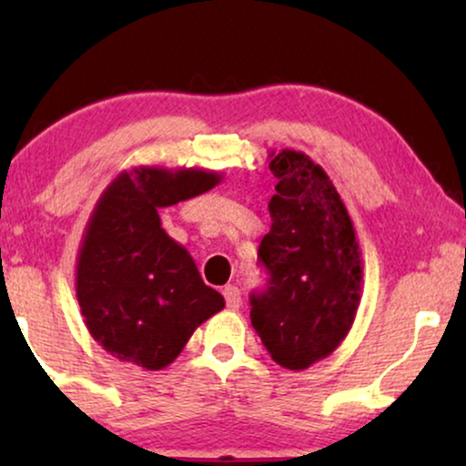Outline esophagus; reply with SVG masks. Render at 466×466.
<instances>
[{
    "mask_svg": "<svg viewBox=\"0 0 466 466\" xmlns=\"http://www.w3.org/2000/svg\"><path fill=\"white\" fill-rule=\"evenodd\" d=\"M222 295H225V303H227V308L228 309H239V305H241V290L238 289V286H233V284H228V286H225V289H222Z\"/></svg>",
    "mask_w": 466,
    "mask_h": 466,
    "instance_id": "1",
    "label": "esophagus"
}]
</instances>
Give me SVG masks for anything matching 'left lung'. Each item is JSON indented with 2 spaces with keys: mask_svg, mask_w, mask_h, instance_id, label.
<instances>
[{
  "mask_svg": "<svg viewBox=\"0 0 466 466\" xmlns=\"http://www.w3.org/2000/svg\"><path fill=\"white\" fill-rule=\"evenodd\" d=\"M278 177L271 228L258 246L267 289L250 297V318L279 367L303 371L333 354L352 329L362 292L360 246L346 206L305 152L269 155Z\"/></svg>",
  "mask_w": 466,
  "mask_h": 466,
  "instance_id": "left-lung-1",
  "label": "left lung"
}]
</instances>
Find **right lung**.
I'll list each match as a JSON object with an SVG mask.
<instances>
[{
	"instance_id": "add662e5",
	"label": "right lung",
	"mask_w": 466,
	"mask_h": 466,
	"mask_svg": "<svg viewBox=\"0 0 466 466\" xmlns=\"http://www.w3.org/2000/svg\"><path fill=\"white\" fill-rule=\"evenodd\" d=\"M222 180L195 167H133L101 193L76 263V297L88 333L114 359L158 371L195 329L225 308L193 257L161 228L158 208L187 201Z\"/></svg>"
}]
</instances>
